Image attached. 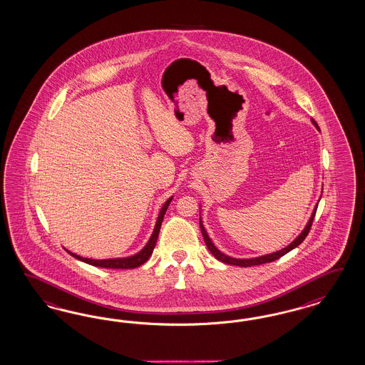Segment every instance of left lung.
<instances>
[{"mask_svg":"<svg viewBox=\"0 0 365 365\" xmlns=\"http://www.w3.org/2000/svg\"><path fill=\"white\" fill-rule=\"evenodd\" d=\"M312 123L316 125V128H319L317 123L314 122L313 119H312ZM317 205H319V203H317ZM317 205H316L314 210H313V212H312L309 221H308V223H307L305 229L301 232V234H299V237H297V238H296L293 242L289 243L287 247H284V249L278 250V252H276V253H272V255H261V257H255V258H243V259H241V258H232V257H229V255H223L222 252H220V250L215 247V245H214L212 241H211L210 237H209V234H207V232H206V229H205V226H203V223H202V220H200V218H199V226H200V232H202V235H203V240H205V242H206L207 249L210 250L211 255H214L217 259H220V261L223 262V264H227V265L241 266V267L262 265V264L273 262V261H276V259H278V258H281L282 255H287V253H289L290 250H293L294 247H297L299 243L302 242V241L307 238V235L309 234V230L310 227H312L313 220H314V215H316Z\"/></svg>","mask_w":365,"mask_h":365,"instance_id":"8db88e82","label":"left lung"}]
</instances>
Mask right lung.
I'll list each match as a JSON object with an SVG mask.
<instances>
[{
  "label": "right lung",
  "mask_w": 365,
  "mask_h": 365,
  "mask_svg": "<svg viewBox=\"0 0 365 365\" xmlns=\"http://www.w3.org/2000/svg\"><path fill=\"white\" fill-rule=\"evenodd\" d=\"M173 200L171 198L167 199L165 202V205L162 206V209L159 211V215H158V220H156V225H155L154 232L151 234V238L148 240V242L145 243L143 249L136 253V255H131V257H124V258H110V259H91V258H84V257H80V255H75V253H71L68 252L69 255H73L75 258H78L80 261L88 264V265L98 266V267H106V269H133V267H138V266L143 265L144 262L151 257L153 252H154L155 243L158 240V235L160 232V226H162V222L165 218V214H166L167 207L170 205V202Z\"/></svg>",
  "instance_id": "obj_1"
}]
</instances>
